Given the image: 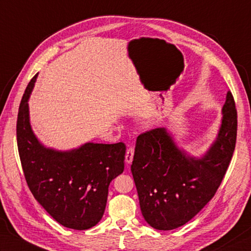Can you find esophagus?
Wrapping results in <instances>:
<instances>
[{"mask_svg":"<svg viewBox=\"0 0 251 251\" xmlns=\"http://www.w3.org/2000/svg\"><path fill=\"white\" fill-rule=\"evenodd\" d=\"M134 153H135V150L132 147H129L128 149H127L126 151V155H125V161L126 163H131L132 162V159H134Z\"/></svg>","mask_w":251,"mask_h":251,"instance_id":"34e87169","label":"esophagus"}]
</instances>
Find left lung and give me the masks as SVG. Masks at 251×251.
<instances>
[{
	"mask_svg": "<svg viewBox=\"0 0 251 251\" xmlns=\"http://www.w3.org/2000/svg\"><path fill=\"white\" fill-rule=\"evenodd\" d=\"M217 139L202 158L179 149L165 128L142 132L136 141L131 173L141 213L150 226L177 228L213 198L236 145L237 111L228 91Z\"/></svg>",
	"mask_w": 251,
	"mask_h": 251,
	"instance_id": "1",
	"label": "left lung"
}]
</instances>
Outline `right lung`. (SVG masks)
<instances>
[{
  "label": "right lung",
  "mask_w": 251,
  "mask_h": 251,
  "mask_svg": "<svg viewBox=\"0 0 251 251\" xmlns=\"http://www.w3.org/2000/svg\"><path fill=\"white\" fill-rule=\"evenodd\" d=\"M37 75L25 90L17 116V146L33 197L63 226L88 229L104 213L109 185L124 171L126 146L87 142L78 149L46 148L33 134L28 99Z\"/></svg>",
  "instance_id": "obj_1"
}]
</instances>
